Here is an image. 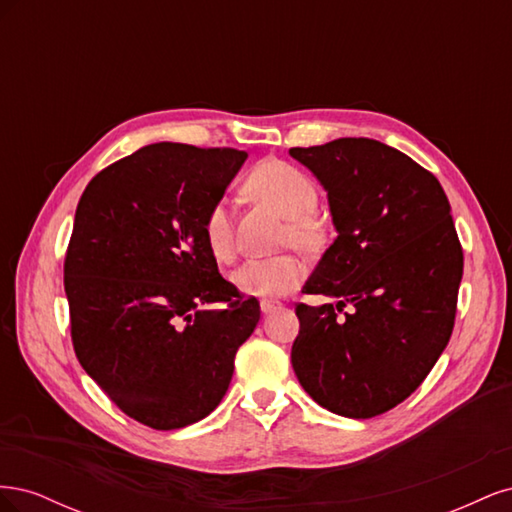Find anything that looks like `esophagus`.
<instances>
[{
    "instance_id": "34e87169",
    "label": "esophagus",
    "mask_w": 512,
    "mask_h": 512,
    "mask_svg": "<svg viewBox=\"0 0 512 512\" xmlns=\"http://www.w3.org/2000/svg\"><path fill=\"white\" fill-rule=\"evenodd\" d=\"M260 309H262V314H271V312H275V309H282V303L271 301V299H262Z\"/></svg>"
}]
</instances>
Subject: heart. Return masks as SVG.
<instances>
[{
	"label": "heart",
	"mask_w": 512,
	"mask_h": 512,
	"mask_svg": "<svg viewBox=\"0 0 512 512\" xmlns=\"http://www.w3.org/2000/svg\"><path fill=\"white\" fill-rule=\"evenodd\" d=\"M247 190L260 203L273 207L286 218L284 243L297 245L307 254H318L327 245V226L316 215L318 188L303 170L282 160L256 166L247 177ZM203 239L209 254L218 262L235 258V226L226 200H215L203 220ZM305 277L303 262L292 256L252 258L232 273V282L254 297H280L297 288Z\"/></svg>",
	"instance_id": "b5f03b06"
}]
</instances>
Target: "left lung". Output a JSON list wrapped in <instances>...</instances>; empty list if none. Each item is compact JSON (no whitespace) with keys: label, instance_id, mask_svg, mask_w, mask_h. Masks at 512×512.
Segmentation results:
<instances>
[{"label":"left lung","instance_id":"8db88e82","mask_svg":"<svg viewBox=\"0 0 512 512\" xmlns=\"http://www.w3.org/2000/svg\"><path fill=\"white\" fill-rule=\"evenodd\" d=\"M290 156L329 192L337 228L303 286L337 303L294 307V374L339 416L384 414L423 384L455 327L463 250L451 205L427 168L374 138Z\"/></svg>","mask_w":512,"mask_h":512}]
</instances>
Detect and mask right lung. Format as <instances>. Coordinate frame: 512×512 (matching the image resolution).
I'll return each mask as SVG.
<instances>
[{
	"label": "right lung",
	"instance_id": "obj_1",
	"mask_svg": "<svg viewBox=\"0 0 512 512\" xmlns=\"http://www.w3.org/2000/svg\"><path fill=\"white\" fill-rule=\"evenodd\" d=\"M247 158L156 143L87 183L64 258L76 359L134 421L168 431L220 404L260 303L218 271L209 207Z\"/></svg>",
	"mask_w": 512,
	"mask_h": 512
}]
</instances>
